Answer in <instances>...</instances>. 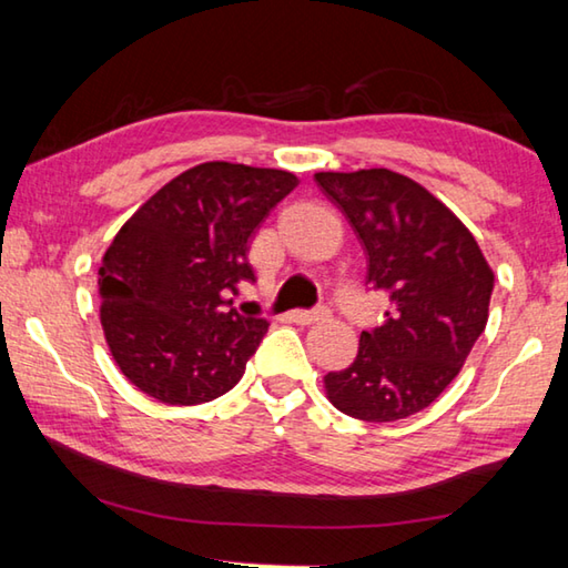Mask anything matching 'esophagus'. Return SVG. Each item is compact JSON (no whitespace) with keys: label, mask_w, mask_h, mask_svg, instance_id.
Wrapping results in <instances>:
<instances>
[{"label":"esophagus","mask_w":568,"mask_h":568,"mask_svg":"<svg viewBox=\"0 0 568 568\" xmlns=\"http://www.w3.org/2000/svg\"><path fill=\"white\" fill-rule=\"evenodd\" d=\"M328 307L325 305H318V307H313V311H291V321L293 323H297V325H311V323H315V321H325L328 318Z\"/></svg>","instance_id":"esophagus-1"}]
</instances>
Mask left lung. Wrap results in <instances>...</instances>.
<instances>
[{
	"mask_svg": "<svg viewBox=\"0 0 568 568\" xmlns=\"http://www.w3.org/2000/svg\"><path fill=\"white\" fill-rule=\"evenodd\" d=\"M368 257V283L390 297L358 355L325 376L345 416L388 423L428 408L458 376L488 321L494 273L466 225L398 172H315Z\"/></svg>",
	"mask_w": 568,
	"mask_h": 568,
	"instance_id": "8db88e82",
	"label": "left lung"
}]
</instances>
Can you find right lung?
Returning <instances> with one entry per match:
<instances>
[{"label":"right lung","mask_w":568,"mask_h":568,"mask_svg":"<svg viewBox=\"0 0 568 568\" xmlns=\"http://www.w3.org/2000/svg\"><path fill=\"white\" fill-rule=\"evenodd\" d=\"M295 185L285 170L205 162L114 235L100 267V321L114 363L142 393L197 406L243 378L271 323L240 315L227 295L255 283L250 240Z\"/></svg>","instance_id":"right-lung-1"}]
</instances>
